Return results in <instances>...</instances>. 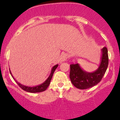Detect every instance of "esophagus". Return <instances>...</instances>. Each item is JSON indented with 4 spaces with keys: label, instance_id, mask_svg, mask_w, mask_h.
Returning <instances> with one entry per match:
<instances>
[{
    "label": "esophagus",
    "instance_id": "obj_1",
    "mask_svg": "<svg viewBox=\"0 0 120 120\" xmlns=\"http://www.w3.org/2000/svg\"><path fill=\"white\" fill-rule=\"evenodd\" d=\"M67 58H68L67 54H66V53H64V54H62L61 55L60 60H61V61H64L67 60Z\"/></svg>",
    "mask_w": 120,
    "mask_h": 120
}]
</instances>
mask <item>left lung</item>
<instances>
[{"label": "left lung", "mask_w": 120, "mask_h": 120, "mask_svg": "<svg viewBox=\"0 0 120 120\" xmlns=\"http://www.w3.org/2000/svg\"><path fill=\"white\" fill-rule=\"evenodd\" d=\"M101 63L96 71L87 72L83 71L78 64H70V78L74 86L80 89L90 88L97 85L103 77L109 64L108 50L105 47L101 49Z\"/></svg>", "instance_id": "left-lung-1"}]
</instances>
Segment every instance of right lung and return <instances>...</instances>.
Instances as JSON below:
<instances>
[{
    "label": "right lung",
    "instance_id": "right-lung-1",
    "mask_svg": "<svg viewBox=\"0 0 120 120\" xmlns=\"http://www.w3.org/2000/svg\"><path fill=\"white\" fill-rule=\"evenodd\" d=\"M57 67H58V64L54 66V67L52 68L51 73H50V75H49V77H48V79H47L43 83H42V84L40 85L37 86H34V87L26 86L22 85L21 84V83H19L18 82H17L15 80V81H16L17 83L19 85V86H20L21 89H23V90H25V91L28 92H31V93L41 92L45 91V90L46 89L48 88V87L49 86V84H50V81H51L52 78V77H53V73H54V71H55V70L57 68ZM10 74H11L10 71ZM12 77H13V76H12Z\"/></svg>",
    "mask_w": 120,
    "mask_h": 120
}]
</instances>
